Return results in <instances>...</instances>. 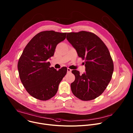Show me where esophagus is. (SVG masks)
<instances>
[{"label":"esophagus","instance_id":"34e87169","mask_svg":"<svg viewBox=\"0 0 133 133\" xmlns=\"http://www.w3.org/2000/svg\"><path fill=\"white\" fill-rule=\"evenodd\" d=\"M71 72V69H70V68H67V72H68V73H70Z\"/></svg>","mask_w":133,"mask_h":133}]
</instances>
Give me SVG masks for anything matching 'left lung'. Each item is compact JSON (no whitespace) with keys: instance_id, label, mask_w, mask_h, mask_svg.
<instances>
[{"instance_id":"left-lung-1","label":"left lung","mask_w":133,"mask_h":133,"mask_svg":"<svg viewBox=\"0 0 133 133\" xmlns=\"http://www.w3.org/2000/svg\"><path fill=\"white\" fill-rule=\"evenodd\" d=\"M67 39L76 49L79 57L85 59V72L72 70L75 76L70 87L72 94L82 101L100 96L111 80L113 60L103 42L95 34L87 31L68 33Z\"/></svg>"}]
</instances>
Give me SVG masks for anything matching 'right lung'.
<instances>
[{
	"mask_svg": "<svg viewBox=\"0 0 133 133\" xmlns=\"http://www.w3.org/2000/svg\"><path fill=\"white\" fill-rule=\"evenodd\" d=\"M67 33L54 31H42L28 43L18 63L21 82L33 97L46 101L57 93L58 85L67 71L50 67L48 60L54 54L57 44L66 38Z\"/></svg>",
	"mask_w": 133,
	"mask_h": 133,
	"instance_id": "1",
	"label": "right lung"
}]
</instances>
